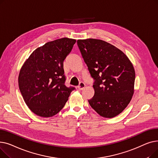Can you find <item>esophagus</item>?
I'll return each mask as SVG.
<instances>
[{"label":"esophagus","mask_w":158,"mask_h":158,"mask_svg":"<svg viewBox=\"0 0 158 158\" xmlns=\"http://www.w3.org/2000/svg\"><path fill=\"white\" fill-rule=\"evenodd\" d=\"M77 88H78V89H79V90L83 89L85 88V84L83 82H81L80 83H79V86H77Z\"/></svg>","instance_id":"esophagus-1"}]
</instances>
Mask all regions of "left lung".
<instances>
[{"mask_svg": "<svg viewBox=\"0 0 158 158\" xmlns=\"http://www.w3.org/2000/svg\"><path fill=\"white\" fill-rule=\"evenodd\" d=\"M77 45L94 80V96L88 100L101 116L113 118L122 113L134 94L135 72L127 56L103 40H78Z\"/></svg>", "mask_w": 158, "mask_h": 158, "instance_id": "obj_1", "label": "left lung"}]
</instances>
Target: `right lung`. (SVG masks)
<instances>
[{
	"instance_id": "1",
	"label": "right lung",
	"mask_w": 158,
	"mask_h": 158,
	"mask_svg": "<svg viewBox=\"0 0 158 158\" xmlns=\"http://www.w3.org/2000/svg\"><path fill=\"white\" fill-rule=\"evenodd\" d=\"M76 40L63 38L49 41L33 52L23 64L19 85L29 108L42 117H51L64 106L75 87L64 85L63 61Z\"/></svg>"
}]
</instances>
